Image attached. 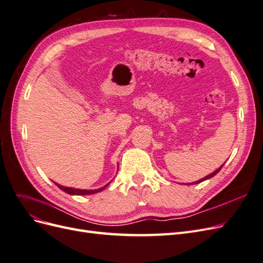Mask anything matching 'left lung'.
<instances>
[{
    "label": "left lung",
    "instance_id": "1",
    "mask_svg": "<svg viewBox=\"0 0 263 263\" xmlns=\"http://www.w3.org/2000/svg\"><path fill=\"white\" fill-rule=\"evenodd\" d=\"M221 168H222V165L220 166V168H218L216 171H214V172H212L211 174H209L208 177H205V178H203V179H201V180H198V181H196V182H193L192 184H197V183H201V182H203V181H205V180H208V179H211V178H213L214 176H216V174L219 172V170H220ZM190 184H191V183H190Z\"/></svg>",
    "mask_w": 263,
    "mask_h": 263
}]
</instances>
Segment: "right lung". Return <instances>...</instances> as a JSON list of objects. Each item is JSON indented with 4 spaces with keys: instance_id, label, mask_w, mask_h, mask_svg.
Listing matches in <instances>:
<instances>
[{
    "instance_id": "1",
    "label": "right lung",
    "mask_w": 263,
    "mask_h": 263,
    "mask_svg": "<svg viewBox=\"0 0 263 263\" xmlns=\"http://www.w3.org/2000/svg\"><path fill=\"white\" fill-rule=\"evenodd\" d=\"M55 185H57L60 190H62L63 192H66L68 194H71V195H89V194H94V193H98V192H101V191L104 190L108 184L104 185L101 189H98V190H80V189H73V187H67V186H62L60 184H57V183H54Z\"/></svg>"
}]
</instances>
